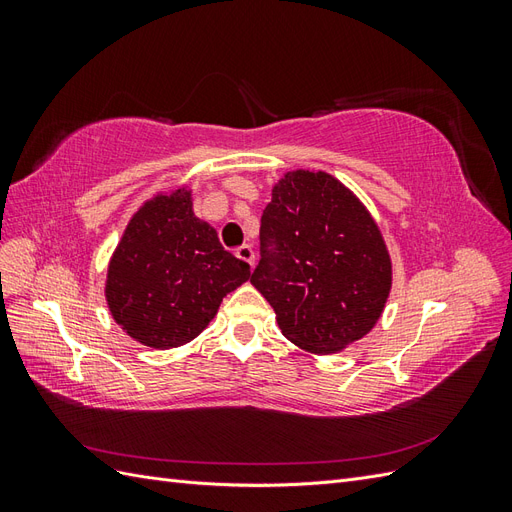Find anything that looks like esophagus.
<instances>
[{
    "instance_id": "1",
    "label": "esophagus",
    "mask_w": 512,
    "mask_h": 512,
    "mask_svg": "<svg viewBox=\"0 0 512 512\" xmlns=\"http://www.w3.org/2000/svg\"><path fill=\"white\" fill-rule=\"evenodd\" d=\"M235 254H237L239 260L247 262V265H254V250H252V245H241V247H237Z\"/></svg>"
}]
</instances>
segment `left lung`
Listing matches in <instances>:
<instances>
[{
    "mask_svg": "<svg viewBox=\"0 0 512 512\" xmlns=\"http://www.w3.org/2000/svg\"><path fill=\"white\" fill-rule=\"evenodd\" d=\"M250 282L294 346L329 354L378 322L391 258L359 198L327 173L297 170L275 185L262 211Z\"/></svg>",
    "mask_w": 512,
    "mask_h": 512,
    "instance_id": "8db88e82",
    "label": "left lung"
}]
</instances>
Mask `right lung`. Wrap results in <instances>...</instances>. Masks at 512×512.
Listing matches in <instances>:
<instances>
[{"label":"right lung","mask_w":512,"mask_h":512,"mask_svg":"<svg viewBox=\"0 0 512 512\" xmlns=\"http://www.w3.org/2000/svg\"><path fill=\"white\" fill-rule=\"evenodd\" d=\"M247 277L250 265L224 250L179 188L134 213L108 265L106 301L136 342L166 350L192 342Z\"/></svg>","instance_id":"right-lung-1"}]
</instances>
